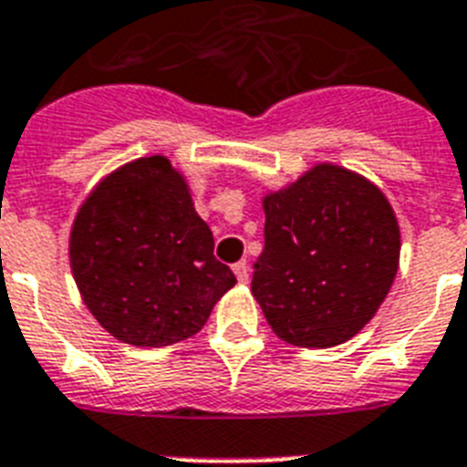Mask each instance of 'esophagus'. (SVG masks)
Returning <instances> with one entry per match:
<instances>
[{
    "instance_id": "1",
    "label": "esophagus",
    "mask_w": 467,
    "mask_h": 467,
    "mask_svg": "<svg viewBox=\"0 0 467 467\" xmlns=\"http://www.w3.org/2000/svg\"><path fill=\"white\" fill-rule=\"evenodd\" d=\"M234 273H236L238 283H248V277H251V273H248V265H245V260H241V263H236V265H234Z\"/></svg>"
}]
</instances>
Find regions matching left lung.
I'll return each mask as SVG.
<instances>
[{
	"label": "left lung",
	"instance_id": "1",
	"mask_svg": "<svg viewBox=\"0 0 467 467\" xmlns=\"http://www.w3.org/2000/svg\"><path fill=\"white\" fill-rule=\"evenodd\" d=\"M265 248L253 297L283 341L328 348L348 341L385 302L400 265V226L385 194L321 162L267 194Z\"/></svg>",
	"mask_w": 467,
	"mask_h": 467
}]
</instances>
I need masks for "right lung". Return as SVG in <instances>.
<instances>
[{
	"mask_svg": "<svg viewBox=\"0 0 467 467\" xmlns=\"http://www.w3.org/2000/svg\"><path fill=\"white\" fill-rule=\"evenodd\" d=\"M70 265L92 317L119 341L150 348L197 334L236 285L214 258L184 177L162 155L97 184L72 223Z\"/></svg>",
	"mask_w": 467,
	"mask_h": 467,
	"instance_id": "right-lung-1",
	"label": "right lung"
}]
</instances>
